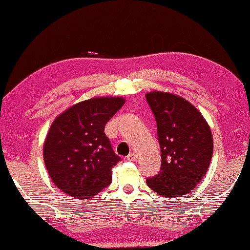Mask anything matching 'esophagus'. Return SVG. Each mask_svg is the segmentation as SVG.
Returning <instances> with one entry per match:
<instances>
[{
  "instance_id": "esophagus-1",
  "label": "esophagus",
  "mask_w": 250,
  "mask_h": 250,
  "mask_svg": "<svg viewBox=\"0 0 250 250\" xmlns=\"http://www.w3.org/2000/svg\"><path fill=\"white\" fill-rule=\"evenodd\" d=\"M127 160H128V161H136V160H137V154H136L135 152L129 153L128 155H127Z\"/></svg>"
}]
</instances>
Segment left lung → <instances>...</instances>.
Returning <instances> with one entry per match:
<instances>
[{
  "label": "left lung",
  "instance_id": "8db88e82",
  "mask_svg": "<svg viewBox=\"0 0 250 250\" xmlns=\"http://www.w3.org/2000/svg\"><path fill=\"white\" fill-rule=\"evenodd\" d=\"M146 99L157 121L161 168L147 185L163 197H182L208 171L213 152L210 127L196 107L180 96L152 91Z\"/></svg>",
  "mask_w": 250,
  "mask_h": 250
}]
</instances>
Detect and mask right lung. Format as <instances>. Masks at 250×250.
Masks as SVG:
<instances>
[{
    "mask_svg": "<svg viewBox=\"0 0 250 250\" xmlns=\"http://www.w3.org/2000/svg\"><path fill=\"white\" fill-rule=\"evenodd\" d=\"M120 97L92 98L60 114L43 145L45 167L61 190L89 199L112 182V168L121 161L104 134L105 124L124 105Z\"/></svg>",
    "mask_w": 250,
    "mask_h": 250,
    "instance_id": "right-lung-1",
    "label": "right lung"
}]
</instances>
